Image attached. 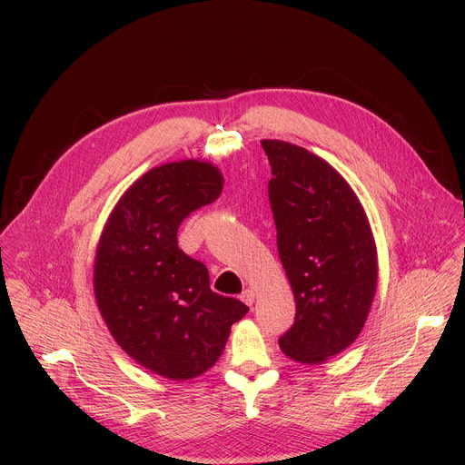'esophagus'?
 Wrapping results in <instances>:
<instances>
[{
    "label": "esophagus",
    "mask_w": 465,
    "mask_h": 465,
    "mask_svg": "<svg viewBox=\"0 0 465 465\" xmlns=\"http://www.w3.org/2000/svg\"><path fill=\"white\" fill-rule=\"evenodd\" d=\"M241 300L246 303V305H253V300H255V294H253V291L252 289H246V291H242L241 292Z\"/></svg>",
    "instance_id": "34e87169"
}]
</instances>
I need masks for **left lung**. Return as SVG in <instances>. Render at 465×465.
Here are the masks:
<instances>
[{"instance_id":"8db88e82","label":"left lung","mask_w":465,"mask_h":465,"mask_svg":"<svg viewBox=\"0 0 465 465\" xmlns=\"http://www.w3.org/2000/svg\"><path fill=\"white\" fill-rule=\"evenodd\" d=\"M272 167L269 198L296 316L280 337L296 362L318 364L355 342L377 287V250L348 182L316 154L262 140Z\"/></svg>"}]
</instances>
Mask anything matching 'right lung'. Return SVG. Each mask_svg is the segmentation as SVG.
<instances>
[{"label":"right lung","instance_id":"right-lung-1","mask_svg":"<svg viewBox=\"0 0 465 465\" xmlns=\"http://www.w3.org/2000/svg\"><path fill=\"white\" fill-rule=\"evenodd\" d=\"M221 171L198 160L151 169L128 187L99 239L94 291L115 342L173 381L210 370L248 307L210 289V272L178 248V226L223 191Z\"/></svg>","mask_w":465,"mask_h":465}]
</instances>
